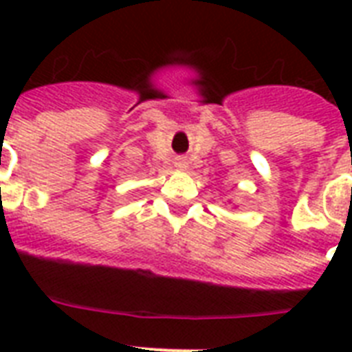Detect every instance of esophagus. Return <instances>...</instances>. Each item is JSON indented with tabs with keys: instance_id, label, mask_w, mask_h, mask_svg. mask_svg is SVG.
<instances>
[{
	"instance_id": "obj_1",
	"label": "esophagus",
	"mask_w": 352,
	"mask_h": 352,
	"mask_svg": "<svg viewBox=\"0 0 352 352\" xmlns=\"http://www.w3.org/2000/svg\"><path fill=\"white\" fill-rule=\"evenodd\" d=\"M179 166H181V168H184V166H186V162H184V160H179Z\"/></svg>"
}]
</instances>
